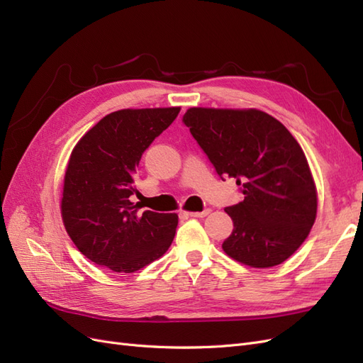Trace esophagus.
I'll use <instances>...</instances> for the list:
<instances>
[{
  "label": "esophagus",
  "instance_id": "obj_1",
  "mask_svg": "<svg viewBox=\"0 0 363 363\" xmlns=\"http://www.w3.org/2000/svg\"><path fill=\"white\" fill-rule=\"evenodd\" d=\"M186 216H192V218H204L207 216L208 213H211V211L208 208H204L203 212H183Z\"/></svg>",
  "mask_w": 363,
  "mask_h": 363
}]
</instances>
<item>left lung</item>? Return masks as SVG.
<instances>
[{
  "instance_id": "1",
  "label": "left lung",
  "mask_w": 363,
  "mask_h": 363,
  "mask_svg": "<svg viewBox=\"0 0 363 363\" xmlns=\"http://www.w3.org/2000/svg\"><path fill=\"white\" fill-rule=\"evenodd\" d=\"M183 123L223 180L244 200L225 207L233 232L227 255L252 268L280 265L300 248L316 218V188L298 142L280 121L248 108L192 107Z\"/></svg>"
}]
</instances>
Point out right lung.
<instances>
[{"label":"right lung","mask_w":363,"mask_h":363,"mask_svg":"<svg viewBox=\"0 0 363 363\" xmlns=\"http://www.w3.org/2000/svg\"><path fill=\"white\" fill-rule=\"evenodd\" d=\"M180 107L124 108L104 116L71 152L62 218L75 247L115 272H135L163 256L177 213H139L130 201L144 151L177 118Z\"/></svg>","instance_id":"1"}]
</instances>
